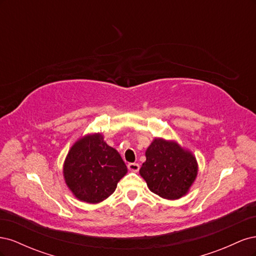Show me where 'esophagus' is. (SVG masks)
<instances>
[{"mask_svg":"<svg viewBox=\"0 0 256 256\" xmlns=\"http://www.w3.org/2000/svg\"><path fill=\"white\" fill-rule=\"evenodd\" d=\"M128 168L132 172H138V168H140V166L138 164H128Z\"/></svg>","mask_w":256,"mask_h":256,"instance_id":"esophagus-1","label":"esophagus"}]
</instances>
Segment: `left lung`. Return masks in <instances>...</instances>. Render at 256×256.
<instances>
[{
    "label": "left lung",
    "instance_id": "obj_1",
    "mask_svg": "<svg viewBox=\"0 0 256 256\" xmlns=\"http://www.w3.org/2000/svg\"><path fill=\"white\" fill-rule=\"evenodd\" d=\"M145 156L140 174L152 192L166 200L180 198L188 192L198 175L191 152L177 143L154 138Z\"/></svg>",
    "mask_w": 256,
    "mask_h": 256
}]
</instances>
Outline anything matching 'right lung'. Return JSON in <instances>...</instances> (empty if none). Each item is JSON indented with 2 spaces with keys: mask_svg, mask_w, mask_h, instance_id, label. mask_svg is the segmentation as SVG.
I'll return each mask as SVG.
<instances>
[{
  "mask_svg": "<svg viewBox=\"0 0 256 256\" xmlns=\"http://www.w3.org/2000/svg\"><path fill=\"white\" fill-rule=\"evenodd\" d=\"M127 166L118 150L104 141L100 134L86 136L69 150L64 177L76 198L86 203H99L115 191Z\"/></svg>",
  "mask_w": 256,
  "mask_h": 256,
  "instance_id": "right-lung-1",
  "label": "right lung"
}]
</instances>
